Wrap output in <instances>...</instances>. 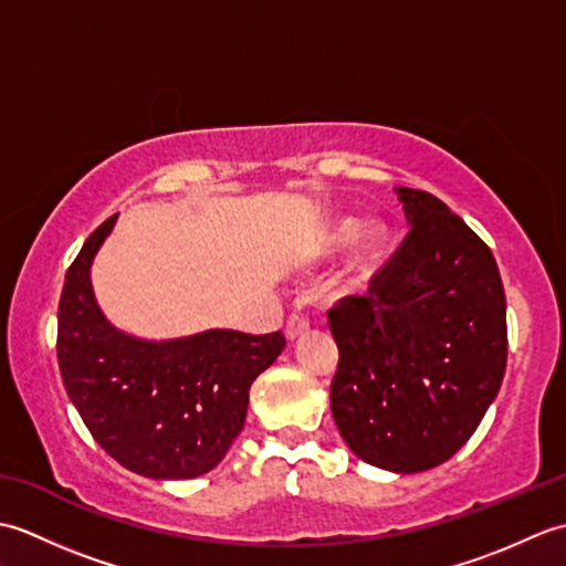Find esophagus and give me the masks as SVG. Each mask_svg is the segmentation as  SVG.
<instances>
[{"mask_svg": "<svg viewBox=\"0 0 566 566\" xmlns=\"http://www.w3.org/2000/svg\"><path fill=\"white\" fill-rule=\"evenodd\" d=\"M308 331V318L302 316V314H292L290 321H286V328H284V335L290 340H296L298 335Z\"/></svg>", "mask_w": 566, "mask_h": 566, "instance_id": "1", "label": "esophagus"}]
</instances>
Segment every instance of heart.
<instances>
[{"mask_svg":"<svg viewBox=\"0 0 566 566\" xmlns=\"http://www.w3.org/2000/svg\"><path fill=\"white\" fill-rule=\"evenodd\" d=\"M359 232H363V223L347 216V219L333 221L326 238H323V252H326V255H335V252H340L347 245H353L355 240L359 238V248H357L355 258L350 262V270H347L345 280H343V292L345 294L363 292L367 282L371 280V274H375L377 262L381 258V248H384V231H381V228L369 226V228H365L363 237L358 235Z\"/></svg>","mask_w":566,"mask_h":566,"instance_id":"obj_1","label":"heart"}]
</instances>
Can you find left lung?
Instances as JSON below:
<instances>
[{
	"label": "left lung",
	"instance_id": "1",
	"mask_svg": "<svg viewBox=\"0 0 566 566\" xmlns=\"http://www.w3.org/2000/svg\"><path fill=\"white\" fill-rule=\"evenodd\" d=\"M411 231L367 296L328 311L331 411L359 460L413 474L472 438L506 371V294L489 245L420 189L396 187Z\"/></svg>",
	"mask_w": 566,
	"mask_h": 566
}]
</instances>
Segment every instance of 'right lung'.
<instances>
[{
    "label": "right lung",
    "mask_w": 566,
    "mask_h": 566,
    "mask_svg": "<svg viewBox=\"0 0 566 566\" xmlns=\"http://www.w3.org/2000/svg\"><path fill=\"white\" fill-rule=\"evenodd\" d=\"M106 219L65 274L57 365L65 391L104 452L150 479H195L219 464L243 430L250 384L284 350V335L203 331L143 340L114 328L92 292Z\"/></svg>",
    "instance_id": "add662e5"
}]
</instances>
